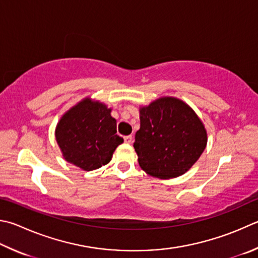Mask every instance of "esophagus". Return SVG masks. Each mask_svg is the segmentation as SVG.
Returning a JSON list of instances; mask_svg holds the SVG:
<instances>
[{"label": "esophagus", "instance_id": "1", "mask_svg": "<svg viewBox=\"0 0 258 258\" xmlns=\"http://www.w3.org/2000/svg\"><path fill=\"white\" fill-rule=\"evenodd\" d=\"M124 141L126 143H132L133 142V137H132V135H127V137L124 138Z\"/></svg>", "mask_w": 258, "mask_h": 258}]
</instances>
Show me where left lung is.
<instances>
[{
  "label": "left lung",
  "instance_id": "1",
  "mask_svg": "<svg viewBox=\"0 0 258 258\" xmlns=\"http://www.w3.org/2000/svg\"><path fill=\"white\" fill-rule=\"evenodd\" d=\"M134 149L139 165L150 176H180L199 160L207 147V131L195 111L172 97L160 98L140 109Z\"/></svg>",
  "mask_w": 258,
  "mask_h": 258
}]
</instances>
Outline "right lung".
Masks as SVG:
<instances>
[{"mask_svg":"<svg viewBox=\"0 0 258 258\" xmlns=\"http://www.w3.org/2000/svg\"><path fill=\"white\" fill-rule=\"evenodd\" d=\"M110 111L101 102L87 98L60 118L55 137L65 160L87 171L111 160L124 140L116 134V119Z\"/></svg>","mask_w":258,"mask_h":258,"instance_id":"1","label":"right lung"}]
</instances>
